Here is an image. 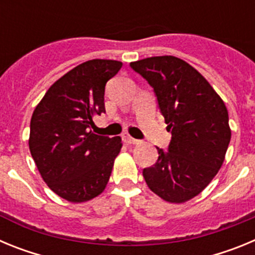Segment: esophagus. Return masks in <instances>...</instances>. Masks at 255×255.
Segmentation results:
<instances>
[{
	"mask_svg": "<svg viewBox=\"0 0 255 255\" xmlns=\"http://www.w3.org/2000/svg\"><path fill=\"white\" fill-rule=\"evenodd\" d=\"M123 140L125 141L126 144H132V145H135V144H139L138 139L131 138V136H130V135H128V134L123 135Z\"/></svg>",
	"mask_w": 255,
	"mask_h": 255,
	"instance_id": "esophagus-1",
	"label": "esophagus"
}]
</instances>
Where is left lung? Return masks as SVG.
Wrapping results in <instances>:
<instances>
[{
    "instance_id": "8db88e82",
    "label": "left lung",
    "mask_w": 255,
    "mask_h": 255,
    "mask_svg": "<svg viewBox=\"0 0 255 255\" xmlns=\"http://www.w3.org/2000/svg\"><path fill=\"white\" fill-rule=\"evenodd\" d=\"M154 89L171 131L168 152L143 170L148 188L168 203H185L200 194L217 175L231 139L224 101L202 74L175 56L131 62Z\"/></svg>"
}]
</instances>
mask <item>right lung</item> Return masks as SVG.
Listing matches in <instances>:
<instances>
[{
	"instance_id": "1",
	"label": "right lung",
	"mask_w": 255,
	"mask_h": 255,
	"mask_svg": "<svg viewBox=\"0 0 255 255\" xmlns=\"http://www.w3.org/2000/svg\"><path fill=\"white\" fill-rule=\"evenodd\" d=\"M121 61H85L56 80L35 107L29 149L48 188L70 203H83L105 190L120 153V136L92 131L105 112L106 83Z\"/></svg>"
}]
</instances>
